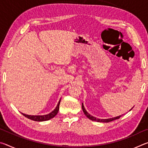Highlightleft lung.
Masks as SVG:
<instances>
[{
	"instance_id": "8db88e82",
	"label": "left lung",
	"mask_w": 148,
	"mask_h": 148,
	"mask_svg": "<svg viewBox=\"0 0 148 148\" xmlns=\"http://www.w3.org/2000/svg\"><path fill=\"white\" fill-rule=\"evenodd\" d=\"M82 110H83V112L85 114V115L88 117V118L89 119L92 120V121H97V122H103V123H108V122H110V121H114V120H116V119H117L120 118V117H121V116H117V117H112V118H109V119H98V118H96V117H94V116H92L90 115L88 112H87L86 111V110L85 109V108L84 106V104L83 103H82ZM132 110V108L131 109ZM131 110H129V111H131Z\"/></svg>"
}]
</instances>
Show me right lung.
I'll return each mask as SVG.
<instances>
[{
  "mask_svg": "<svg viewBox=\"0 0 148 148\" xmlns=\"http://www.w3.org/2000/svg\"><path fill=\"white\" fill-rule=\"evenodd\" d=\"M60 102H61V99L58 102V104L57 105V106L56 108L53 110L51 113H49L48 114L46 115H43V116H31V115H27L21 113L25 117H27L28 119H30L31 120H33V121H47V120H49L53 118L55 116H56L58 113L59 110V104H60Z\"/></svg>",
  "mask_w": 148,
  "mask_h": 148,
  "instance_id": "1",
  "label": "right lung"
}]
</instances>
